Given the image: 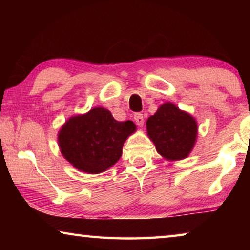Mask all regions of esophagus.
<instances>
[{"instance_id":"esophagus-1","label":"esophagus","mask_w":250,"mask_h":250,"mask_svg":"<svg viewBox=\"0 0 250 250\" xmlns=\"http://www.w3.org/2000/svg\"><path fill=\"white\" fill-rule=\"evenodd\" d=\"M134 121L140 128L143 126V124H145V119H143V115L142 113H135L134 115Z\"/></svg>"}]
</instances>
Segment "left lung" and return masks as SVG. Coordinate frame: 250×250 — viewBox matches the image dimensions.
Wrapping results in <instances>:
<instances>
[{"mask_svg": "<svg viewBox=\"0 0 250 250\" xmlns=\"http://www.w3.org/2000/svg\"><path fill=\"white\" fill-rule=\"evenodd\" d=\"M195 118L172 103H164L146 120V133L158 153L167 161L188 158L196 143Z\"/></svg>", "mask_w": 250, "mask_h": 250, "instance_id": "1", "label": "left lung"}]
</instances>
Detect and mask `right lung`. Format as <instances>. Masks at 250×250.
<instances>
[{
	"label": "right lung",
	"instance_id": "1",
	"mask_svg": "<svg viewBox=\"0 0 250 250\" xmlns=\"http://www.w3.org/2000/svg\"><path fill=\"white\" fill-rule=\"evenodd\" d=\"M135 129L132 121L119 122L109 110L95 107L70 117L62 125L58 146L62 156L78 171L99 174L118 162L125 141Z\"/></svg>",
	"mask_w": 250,
	"mask_h": 250
}]
</instances>
